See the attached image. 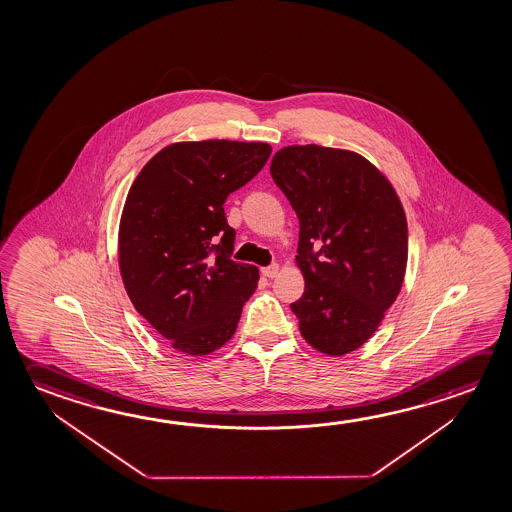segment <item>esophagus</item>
Here are the masks:
<instances>
[{
    "label": "esophagus",
    "instance_id": "34e87169",
    "mask_svg": "<svg viewBox=\"0 0 512 512\" xmlns=\"http://www.w3.org/2000/svg\"><path fill=\"white\" fill-rule=\"evenodd\" d=\"M278 271H280V268H278V264H271V266H268V268L260 269V273H262V275H264V277H268V278L277 277Z\"/></svg>",
    "mask_w": 512,
    "mask_h": 512
}]
</instances>
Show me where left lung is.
Instances as JSON below:
<instances>
[{
    "instance_id": "8db88e82",
    "label": "left lung",
    "mask_w": 512,
    "mask_h": 512,
    "mask_svg": "<svg viewBox=\"0 0 512 512\" xmlns=\"http://www.w3.org/2000/svg\"><path fill=\"white\" fill-rule=\"evenodd\" d=\"M271 176L300 219L296 264L305 291L291 303L303 339L339 357L375 334L402 289L409 235L391 182L359 153L293 144Z\"/></svg>"
}]
</instances>
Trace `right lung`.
<instances>
[{
	"label": "right lung",
	"mask_w": 512,
	"mask_h": 512,
	"mask_svg": "<svg viewBox=\"0 0 512 512\" xmlns=\"http://www.w3.org/2000/svg\"><path fill=\"white\" fill-rule=\"evenodd\" d=\"M271 155L266 143L169 144L141 169L119 223V271L135 310L178 352L209 355L230 337L259 269L232 260L223 205Z\"/></svg>",
	"instance_id": "right-lung-1"
}]
</instances>
